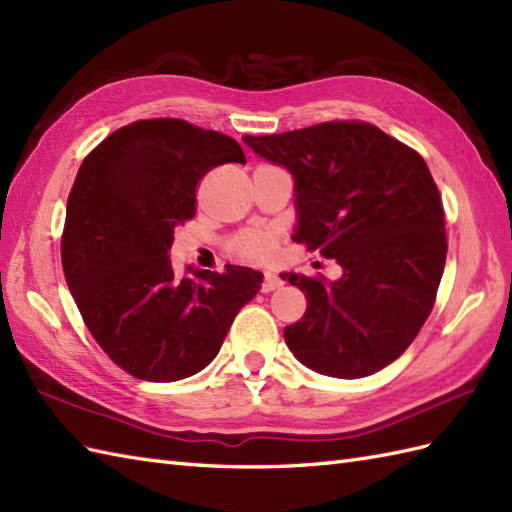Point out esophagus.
Returning <instances> with one entry per match:
<instances>
[{"mask_svg":"<svg viewBox=\"0 0 512 512\" xmlns=\"http://www.w3.org/2000/svg\"><path fill=\"white\" fill-rule=\"evenodd\" d=\"M281 285H283V279L279 275H275V272H266L264 283H261V292H272L281 288Z\"/></svg>","mask_w":512,"mask_h":512,"instance_id":"1","label":"esophagus"}]
</instances>
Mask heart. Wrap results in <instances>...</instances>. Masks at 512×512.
<instances>
[{
	"label": "heart",
	"instance_id": "obj_1",
	"mask_svg": "<svg viewBox=\"0 0 512 512\" xmlns=\"http://www.w3.org/2000/svg\"><path fill=\"white\" fill-rule=\"evenodd\" d=\"M275 248V235L268 231H251L237 237L233 242V251L244 259H264Z\"/></svg>",
	"mask_w": 512,
	"mask_h": 512
}]
</instances>
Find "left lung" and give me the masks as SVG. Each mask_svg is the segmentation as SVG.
<instances>
[{
	"mask_svg": "<svg viewBox=\"0 0 512 512\" xmlns=\"http://www.w3.org/2000/svg\"><path fill=\"white\" fill-rule=\"evenodd\" d=\"M242 141L292 174V240L342 268L336 281L285 272L307 299L283 331L288 349L327 377L382 371L417 338L445 270L443 202L423 157L364 122Z\"/></svg>",
	"mask_w": 512,
	"mask_h": 512,
	"instance_id": "8db88e82",
	"label": "left lung"
}]
</instances>
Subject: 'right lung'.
Instances as JSON below:
<instances>
[{
	"mask_svg": "<svg viewBox=\"0 0 512 512\" xmlns=\"http://www.w3.org/2000/svg\"><path fill=\"white\" fill-rule=\"evenodd\" d=\"M246 163L235 139L183 120L115 130L82 161L67 198L63 270L82 320L109 358L146 382H178L216 358L233 318L255 299L253 268L178 277L168 251L194 218L196 185Z\"/></svg>",
	"mask_w": 512,
	"mask_h": 512,
	"instance_id": "1",
	"label": "right lung"
}]
</instances>
